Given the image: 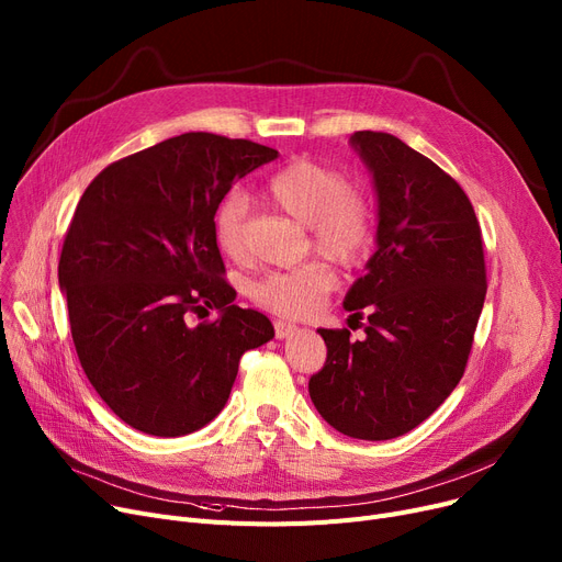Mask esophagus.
I'll list each match as a JSON object with an SVG mask.
<instances>
[{
  "label": "esophagus",
  "mask_w": 562,
  "mask_h": 562,
  "mask_svg": "<svg viewBox=\"0 0 562 562\" xmlns=\"http://www.w3.org/2000/svg\"><path fill=\"white\" fill-rule=\"evenodd\" d=\"M273 326H276V337L278 339H284V337H289V335H293V333L299 330L296 323H291V321H276Z\"/></svg>",
  "instance_id": "1"
}]
</instances>
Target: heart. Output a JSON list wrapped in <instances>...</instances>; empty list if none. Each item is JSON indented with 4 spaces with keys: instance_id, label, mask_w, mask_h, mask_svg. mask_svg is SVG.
<instances>
[{
    "instance_id": "b5f03b06",
    "label": "heart",
    "mask_w": 562,
    "mask_h": 562,
    "mask_svg": "<svg viewBox=\"0 0 562 562\" xmlns=\"http://www.w3.org/2000/svg\"><path fill=\"white\" fill-rule=\"evenodd\" d=\"M269 195L282 212L310 225V246L339 266L360 263L373 241V214L367 198L350 187L346 175L310 159L278 170ZM248 202L239 191L227 193L214 214V239L223 255L241 257L246 250ZM337 286V276L318 259L284 271H269L250 284L255 305L280 316L303 318L314 314Z\"/></svg>"
}]
</instances>
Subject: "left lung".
<instances>
[{
	"instance_id": "obj_1",
	"label": "left lung",
	"mask_w": 562,
	"mask_h": 562,
	"mask_svg": "<svg viewBox=\"0 0 562 562\" xmlns=\"http://www.w3.org/2000/svg\"><path fill=\"white\" fill-rule=\"evenodd\" d=\"M352 145L373 172L380 223L369 271L344 307L368 337L318 330L328 356L310 396L339 432L378 441L417 428L456 390L487 271L481 223L449 172L385 132H356Z\"/></svg>"
}]
</instances>
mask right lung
I'll return each mask as SVG.
<instances>
[{"label": "right lung", "instance_id": "add662e5", "mask_svg": "<svg viewBox=\"0 0 562 562\" xmlns=\"http://www.w3.org/2000/svg\"><path fill=\"white\" fill-rule=\"evenodd\" d=\"M278 150L187 132L109 164L68 225L58 284L86 378L132 428L180 437L225 407L271 321L232 305L214 239L221 200ZM206 308L216 319L193 324Z\"/></svg>", "mask_w": 562, "mask_h": 562}]
</instances>
